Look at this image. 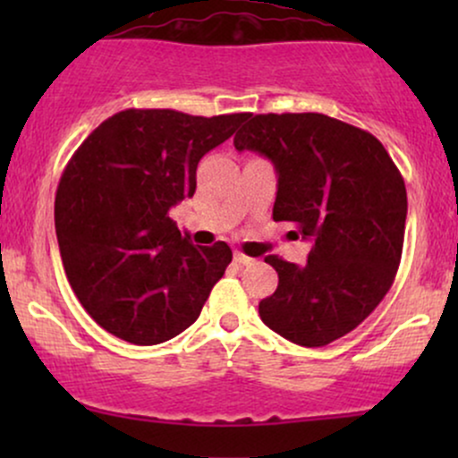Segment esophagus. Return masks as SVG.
<instances>
[{
    "label": "esophagus",
    "mask_w": 458,
    "mask_h": 458,
    "mask_svg": "<svg viewBox=\"0 0 458 458\" xmlns=\"http://www.w3.org/2000/svg\"><path fill=\"white\" fill-rule=\"evenodd\" d=\"M234 262H239V265H251V262H254V259H250V256H245V254H241V251H236Z\"/></svg>",
    "instance_id": "34e87169"
}]
</instances>
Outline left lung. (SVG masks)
<instances>
[{
    "mask_svg": "<svg viewBox=\"0 0 458 458\" xmlns=\"http://www.w3.org/2000/svg\"><path fill=\"white\" fill-rule=\"evenodd\" d=\"M234 148L276 165L273 219L312 241L306 265L265 259L280 282L259 303L262 323L301 346L343 338L379 306L401 265V172L375 135L325 114L247 115Z\"/></svg>",
    "mask_w": 458,
    "mask_h": 458,
    "instance_id": "left-lung-1",
    "label": "left lung"
}]
</instances>
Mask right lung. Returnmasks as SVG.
<instances>
[{
	"label": "right lung",
	"instance_id": "add662e5",
	"mask_svg": "<svg viewBox=\"0 0 458 458\" xmlns=\"http://www.w3.org/2000/svg\"><path fill=\"white\" fill-rule=\"evenodd\" d=\"M247 115L124 109L68 161L55 193L62 265L79 303L115 338H174L222 280L233 250L193 245L167 213L196 193L199 159Z\"/></svg>",
	"mask_w": 458,
	"mask_h": 458
}]
</instances>
